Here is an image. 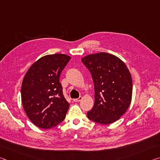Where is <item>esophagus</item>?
<instances>
[{
  "mask_svg": "<svg viewBox=\"0 0 160 160\" xmlns=\"http://www.w3.org/2000/svg\"><path fill=\"white\" fill-rule=\"evenodd\" d=\"M82 99V97H80L79 98H78V99H73V102H80Z\"/></svg>",
  "mask_w": 160,
  "mask_h": 160,
  "instance_id": "34e87169",
  "label": "esophagus"
}]
</instances>
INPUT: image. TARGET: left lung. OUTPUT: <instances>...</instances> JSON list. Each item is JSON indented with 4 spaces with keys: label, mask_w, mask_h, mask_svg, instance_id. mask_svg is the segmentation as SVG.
I'll return each instance as SVG.
<instances>
[{
    "label": "left lung",
    "mask_w": 160,
    "mask_h": 160,
    "mask_svg": "<svg viewBox=\"0 0 160 160\" xmlns=\"http://www.w3.org/2000/svg\"><path fill=\"white\" fill-rule=\"evenodd\" d=\"M94 85V104L88 117L94 122L109 124L118 120L132 99V83L126 65L117 56L100 52L82 59Z\"/></svg>",
    "instance_id": "left-lung-1"
}]
</instances>
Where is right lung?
<instances>
[{
  "label": "right lung",
  "instance_id": "right-lung-1",
  "mask_svg": "<svg viewBox=\"0 0 160 160\" xmlns=\"http://www.w3.org/2000/svg\"><path fill=\"white\" fill-rule=\"evenodd\" d=\"M70 58L61 53L43 56L32 65L23 78V109L29 120L40 128L55 127L66 117L70 104L59 79Z\"/></svg>",
  "mask_w": 160,
  "mask_h": 160
}]
</instances>
